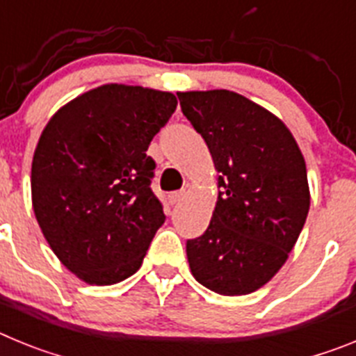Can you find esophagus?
I'll list each match as a JSON object with an SVG mask.
<instances>
[{
    "label": "esophagus",
    "mask_w": 356,
    "mask_h": 356,
    "mask_svg": "<svg viewBox=\"0 0 356 356\" xmlns=\"http://www.w3.org/2000/svg\"><path fill=\"white\" fill-rule=\"evenodd\" d=\"M184 197H185V191H176V193L169 194V203H171V205H178Z\"/></svg>",
    "instance_id": "obj_1"
}]
</instances>
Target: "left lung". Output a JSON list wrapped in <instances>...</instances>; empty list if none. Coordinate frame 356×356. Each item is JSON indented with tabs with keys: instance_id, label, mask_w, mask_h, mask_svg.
<instances>
[{
	"instance_id": "8db88e82",
	"label": "left lung",
	"mask_w": 356,
	"mask_h": 356,
	"mask_svg": "<svg viewBox=\"0 0 356 356\" xmlns=\"http://www.w3.org/2000/svg\"><path fill=\"white\" fill-rule=\"evenodd\" d=\"M221 187L207 232L187 241L191 273L222 296L266 285L289 259L310 209L307 165L282 119L232 90L178 92Z\"/></svg>"
}]
</instances>
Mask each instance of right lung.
Here are the masks:
<instances>
[{
    "mask_svg": "<svg viewBox=\"0 0 356 356\" xmlns=\"http://www.w3.org/2000/svg\"><path fill=\"white\" fill-rule=\"evenodd\" d=\"M171 92L106 83L62 106L31 162V203L53 253L85 284L139 271L162 203L151 191V139L176 110Z\"/></svg>",
    "mask_w": 356,
    "mask_h": 356,
    "instance_id": "add662e5",
    "label": "right lung"
}]
</instances>
